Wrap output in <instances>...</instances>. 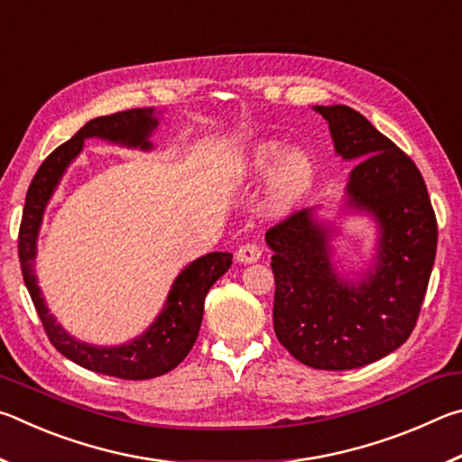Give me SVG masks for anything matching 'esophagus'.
Masks as SVG:
<instances>
[{"label":"esophagus","instance_id":"esophagus-1","mask_svg":"<svg viewBox=\"0 0 462 462\" xmlns=\"http://www.w3.org/2000/svg\"><path fill=\"white\" fill-rule=\"evenodd\" d=\"M263 250L259 245H254V242H248V245H242L238 248L236 253V261L238 263H245V264H250V263H256L261 259Z\"/></svg>","mask_w":462,"mask_h":462}]
</instances>
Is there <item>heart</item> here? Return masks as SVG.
<instances>
[{"label": "heart", "mask_w": 462, "mask_h": 462, "mask_svg": "<svg viewBox=\"0 0 462 462\" xmlns=\"http://www.w3.org/2000/svg\"><path fill=\"white\" fill-rule=\"evenodd\" d=\"M238 177L246 183L271 177L269 206L275 214H285L314 187L316 165L301 148L287 151L281 140H261L240 159Z\"/></svg>", "instance_id": "heart-1"}]
</instances>
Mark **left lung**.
Here are the masks:
<instances>
[{"mask_svg": "<svg viewBox=\"0 0 462 462\" xmlns=\"http://www.w3.org/2000/svg\"><path fill=\"white\" fill-rule=\"evenodd\" d=\"M336 154L356 161L340 209L369 216L377 238L361 273L338 271V230L308 208L267 232L275 275L273 326L297 361L348 371L393 353L410 338L436 256V216L413 161L348 106H314Z\"/></svg>", "mask_w": 462, "mask_h": 462, "instance_id": "obj_1", "label": "left lung"}]
</instances>
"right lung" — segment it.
<instances>
[{"instance_id": "obj_1", "label": "right lung", "mask_w": 462, "mask_h": 462, "mask_svg": "<svg viewBox=\"0 0 462 462\" xmlns=\"http://www.w3.org/2000/svg\"><path fill=\"white\" fill-rule=\"evenodd\" d=\"M161 114L162 112H156L154 107H138L112 116H101V118L85 124L69 143L46 156L41 169L36 171L32 183L28 187L26 206L20 224L18 254L22 275H24L28 293L32 297L49 340L62 356H67L69 361L77 363L83 369L118 379L140 381L159 377V374L173 371L189 355L199 334L203 301H206L209 287L230 269L232 254L209 253L187 264L171 285L161 314L143 334L124 344H116V346H97V344L83 342L69 334L46 306L34 271L38 234H41L44 209L57 191L69 165L81 154L85 140L101 138L118 146L152 151L151 136L159 128Z\"/></svg>"}]
</instances>
